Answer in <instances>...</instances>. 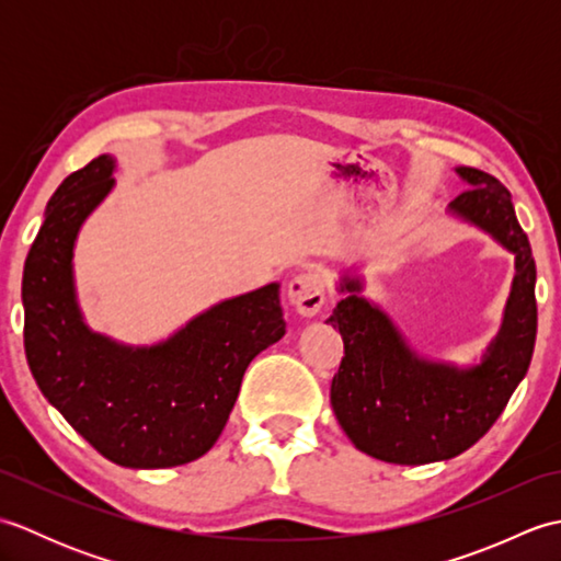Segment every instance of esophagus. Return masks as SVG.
I'll use <instances>...</instances> for the list:
<instances>
[{
	"mask_svg": "<svg viewBox=\"0 0 561 561\" xmlns=\"http://www.w3.org/2000/svg\"><path fill=\"white\" fill-rule=\"evenodd\" d=\"M287 296L296 313L311 318L325 304V282L316 272H299L289 279Z\"/></svg>",
	"mask_w": 561,
	"mask_h": 561,
	"instance_id": "34e87169",
	"label": "esophagus"
}]
</instances>
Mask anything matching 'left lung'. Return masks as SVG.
Returning a JSON list of instances; mask_svg holds the SVG:
<instances>
[{"label": "left lung", "instance_id": "8db88e82", "mask_svg": "<svg viewBox=\"0 0 561 561\" xmlns=\"http://www.w3.org/2000/svg\"><path fill=\"white\" fill-rule=\"evenodd\" d=\"M468 185L448 214L492 236L516 257V274L496 337L480 364L458 366L416 354L383 308L368 301L356 267L340 274L344 299L328 318L344 340L330 404L362 453L396 465L450 460L490 432L526 376L538 332L535 260L511 193L494 175L458 165Z\"/></svg>", "mask_w": 561, "mask_h": 561}]
</instances>
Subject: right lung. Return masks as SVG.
<instances>
[{
  "instance_id": "1",
  "label": "right lung",
  "mask_w": 561,
  "mask_h": 561,
  "mask_svg": "<svg viewBox=\"0 0 561 561\" xmlns=\"http://www.w3.org/2000/svg\"><path fill=\"white\" fill-rule=\"evenodd\" d=\"M113 173L115 157L101 153L47 202L23 267V347L47 402L103 458L175 468L217 444L248 364L287 332L279 284L214 304L153 344L93 332L77 301L75 245Z\"/></svg>"
}]
</instances>
